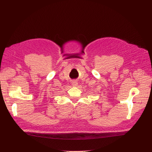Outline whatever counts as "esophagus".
<instances>
[{
	"mask_svg": "<svg viewBox=\"0 0 152 152\" xmlns=\"http://www.w3.org/2000/svg\"><path fill=\"white\" fill-rule=\"evenodd\" d=\"M72 85H73V86H76L78 85V83H77V81H76V80H73Z\"/></svg>",
	"mask_w": 152,
	"mask_h": 152,
	"instance_id": "34e87169",
	"label": "esophagus"
}]
</instances>
